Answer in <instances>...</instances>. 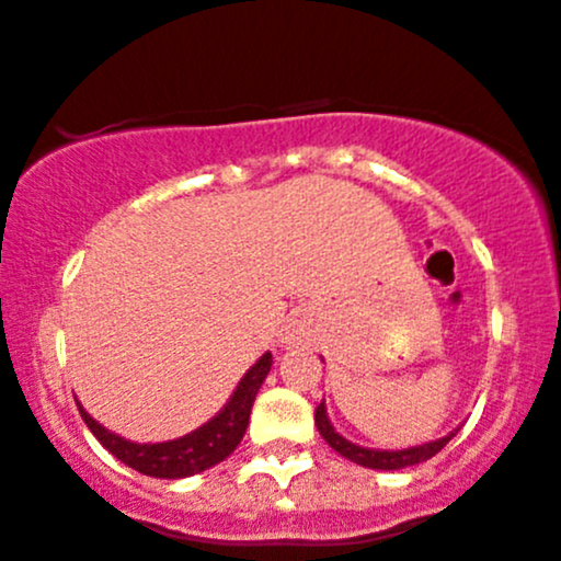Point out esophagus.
<instances>
[{"instance_id":"34e87169","label":"esophagus","mask_w":561,"mask_h":561,"mask_svg":"<svg viewBox=\"0 0 561 561\" xmlns=\"http://www.w3.org/2000/svg\"><path fill=\"white\" fill-rule=\"evenodd\" d=\"M307 335H309V333H307L305 322H294V325H288V331H286V335H283L280 344H286V346H299V344H305Z\"/></svg>"}]
</instances>
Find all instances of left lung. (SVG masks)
<instances>
[{"instance_id":"left-lung-1","label":"left lung","mask_w":561,"mask_h":561,"mask_svg":"<svg viewBox=\"0 0 561 561\" xmlns=\"http://www.w3.org/2000/svg\"><path fill=\"white\" fill-rule=\"evenodd\" d=\"M314 425H318L320 436L325 438V444L331 446V449L339 451L341 457L352 459L354 465L370 467V470H404V467L427 462V459L436 457V454L459 433V427H454L449 436L427 440V444H420V446H407V449H367V446L352 444V440L344 438L339 431H335L331 417H328L325 401H320V407L314 410Z\"/></svg>"}]
</instances>
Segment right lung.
<instances>
[{"label":"right lung","instance_id":"add662e5","mask_svg":"<svg viewBox=\"0 0 561 561\" xmlns=\"http://www.w3.org/2000/svg\"><path fill=\"white\" fill-rule=\"evenodd\" d=\"M270 367H273V354L265 352L247 373H243V378L239 380V386H236V391L230 393L226 407H222L213 420H207V423L196 427V431L186 433V436L160 440V444H138V440L117 436V433L107 431L102 423H96V420L83 410L81 401H76V404L85 427L94 433L99 444H102L112 457H117L123 465L141 472V476L181 480L220 465L222 459L236 451L243 433H247L256 391L265 383Z\"/></svg>","mask_w":561,"mask_h":561}]
</instances>
